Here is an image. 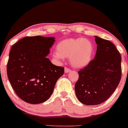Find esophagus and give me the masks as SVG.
Segmentation results:
<instances>
[{
    "mask_svg": "<svg viewBox=\"0 0 128 128\" xmlns=\"http://www.w3.org/2000/svg\"><path fill=\"white\" fill-rule=\"evenodd\" d=\"M70 71H71V70H70V68H67V67H64V72H65L66 73L70 72Z\"/></svg>",
    "mask_w": 128,
    "mask_h": 128,
    "instance_id": "34e87169",
    "label": "esophagus"
}]
</instances>
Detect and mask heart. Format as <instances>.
Returning <instances> with one entry per match:
<instances>
[{
    "label": "heart",
    "instance_id": "b5f03b06",
    "mask_svg": "<svg viewBox=\"0 0 128 128\" xmlns=\"http://www.w3.org/2000/svg\"><path fill=\"white\" fill-rule=\"evenodd\" d=\"M95 47L93 42L82 37L70 38L59 42L53 57L58 60L69 57L70 64L76 68H82L90 64L94 57Z\"/></svg>",
    "mask_w": 128,
    "mask_h": 128
}]
</instances>
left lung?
<instances>
[{"label": "left lung", "mask_w": 128, "mask_h": 128, "mask_svg": "<svg viewBox=\"0 0 128 128\" xmlns=\"http://www.w3.org/2000/svg\"><path fill=\"white\" fill-rule=\"evenodd\" d=\"M97 52L94 59L81 69L75 84L76 96L86 105H97L110 97L122 77V58L114 44L95 36Z\"/></svg>", "instance_id": "obj_1"}]
</instances>
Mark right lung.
I'll return each instance as SVG.
<instances>
[{
    "mask_svg": "<svg viewBox=\"0 0 128 128\" xmlns=\"http://www.w3.org/2000/svg\"><path fill=\"white\" fill-rule=\"evenodd\" d=\"M55 37H25L11 47L7 64V75L16 94L31 104L46 101L64 68L51 63L46 56Z\"/></svg>",
    "mask_w": 128,
    "mask_h": 128,
    "instance_id": "add662e5",
    "label": "right lung"
}]
</instances>
